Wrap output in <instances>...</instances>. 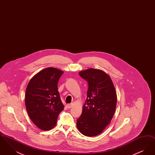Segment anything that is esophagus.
Here are the masks:
<instances>
[{"label": "esophagus", "instance_id": "obj_1", "mask_svg": "<svg viewBox=\"0 0 155 155\" xmlns=\"http://www.w3.org/2000/svg\"><path fill=\"white\" fill-rule=\"evenodd\" d=\"M67 107L68 108V109H70V108H71V107H72V106H73V104H67L66 105Z\"/></svg>", "mask_w": 155, "mask_h": 155}]
</instances>
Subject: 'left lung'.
Here are the masks:
<instances>
[{"instance_id": "left-lung-1", "label": "left lung", "mask_w": 155, "mask_h": 155, "mask_svg": "<svg viewBox=\"0 0 155 155\" xmlns=\"http://www.w3.org/2000/svg\"><path fill=\"white\" fill-rule=\"evenodd\" d=\"M79 74L88 82V89L77 127L84 135L95 137L103 132L114 116L117 104L116 89L110 77L103 70L91 68Z\"/></svg>"}]
</instances>
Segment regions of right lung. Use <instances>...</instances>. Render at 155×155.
Masks as SVG:
<instances>
[{
    "label": "right lung",
    "instance_id": "right-lung-1",
    "mask_svg": "<svg viewBox=\"0 0 155 155\" xmlns=\"http://www.w3.org/2000/svg\"><path fill=\"white\" fill-rule=\"evenodd\" d=\"M63 73L54 67L46 68L35 74L27 87V113L34 124L43 131L51 130L56 125L59 113L64 109L58 88Z\"/></svg>",
    "mask_w": 155,
    "mask_h": 155
}]
</instances>
